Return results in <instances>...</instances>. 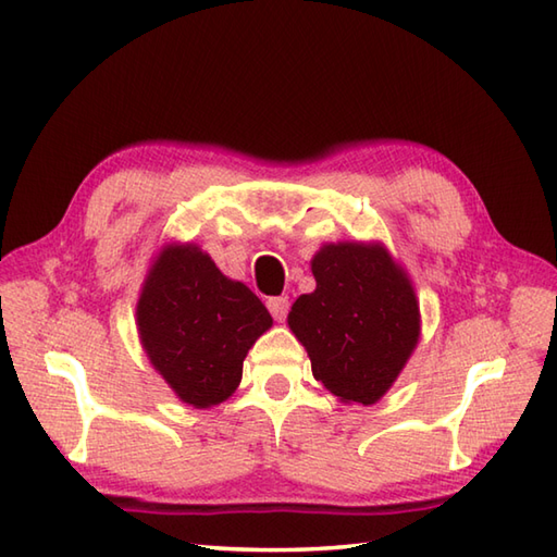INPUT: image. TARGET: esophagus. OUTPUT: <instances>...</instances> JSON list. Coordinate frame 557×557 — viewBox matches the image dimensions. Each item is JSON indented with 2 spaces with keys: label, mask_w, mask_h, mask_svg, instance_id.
Listing matches in <instances>:
<instances>
[{
  "label": "esophagus",
  "mask_w": 557,
  "mask_h": 557,
  "mask_svg": "<svg viewBox=\"0 0 557 557\" xmlns=\"http://www.w3.org/2000/svg\"><path fill=\"white\" fill-rule=\"evenodd\" d=\"M268 311L270 315L275 318V321H285L287 313H289V297H272L268 299Z\"/></svg>",
  "instance_id": "esophagus-1"
}]
</instances>
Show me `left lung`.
<instances>
[{
	"instance_id": "obj_1",
	"label": "left lung",
	"mask_w": 557,
	"mask_h": 557,
	"mask_svg": "<svg viewBox=\"0 0 557 557\" xmlns=\"http://www.w3.org/2000/svg\"><path fill=\"white\" fill-rule=\"evenodd\" d=\"M315 292L289 311L315 381L345 401L373 405L419 339V304L383 246L330 244L313 258Z\"/></svg>"
}]
</instances>
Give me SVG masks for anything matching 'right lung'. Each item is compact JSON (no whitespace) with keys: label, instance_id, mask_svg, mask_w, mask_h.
<instances>
[{"label":"right lung","instance_id":"obj_1","mask_svg":"<svg viewBox=\"0 0 557 557\" xmlns=\"http://www.w3.org/2000/svg\"><path fill=\"white\" fill-rule=\"evenodd\" d=\"M138 330L152 366L186 405L206 409L242 381L246 351L272 325L256 294L222 275L198 246H172L138 299Z\"/></svg>","mask_w":557,"mask_h":557}]
</instances>
